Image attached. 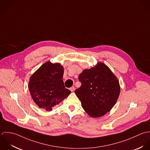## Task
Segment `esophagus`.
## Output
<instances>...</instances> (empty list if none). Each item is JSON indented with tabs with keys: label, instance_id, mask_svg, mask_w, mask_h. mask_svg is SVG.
<instances>
[{
	"label": "esophagus",
	"instance_id": "1",
	"mask_svg": "<svg viewBox=\"0 0 150 150\" xmlns=\"http://www.w3.org/2000/svg\"><path fill=\"white\" fill-rule=\"evenodd\" d=\"M70 91H71V92H73V91L75 90V87H71L70 88Z\"/></svg>",
	"mask_w": 150,
	"mask_h": 150
}]
</instances>
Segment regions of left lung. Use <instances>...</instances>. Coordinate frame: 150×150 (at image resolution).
<instances>
[{"instance_id": "1", "label": "left lung", "mask_w": 150, "mask_h": 150, "mask_svg": "<svg viewBox=\"0 0 150 150\" xmlns=\"http://www.w3.org/2000/svg\"><path fill=\"white\" fill-rule=\"evenodd\" d=\"M81 86L75 90L82 107L93 117L105 115L115 105L120 94L116 77L103 63L100 62L79 75Z\"/></svg>"}]
</instances>
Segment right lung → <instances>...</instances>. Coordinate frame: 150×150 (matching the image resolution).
I'll return each mask as SVG.
<instances>
[{"mask_svg":"<svg viewBox=\"0 0 150 150\" xmlns=\"http://www.w3.org/2000/svg\"><path fill=\"white\" fill-rule=\"evenodd\" d=\"M63 73V67L60 63L53 64L48 61L31 76L29 91L39 108L51 111L71 93L64 87Z\"/></svg>","mask_w":150,"mask_h":150,"instance_id":"right-lung-1","label":"right lung"}]
</instances>
